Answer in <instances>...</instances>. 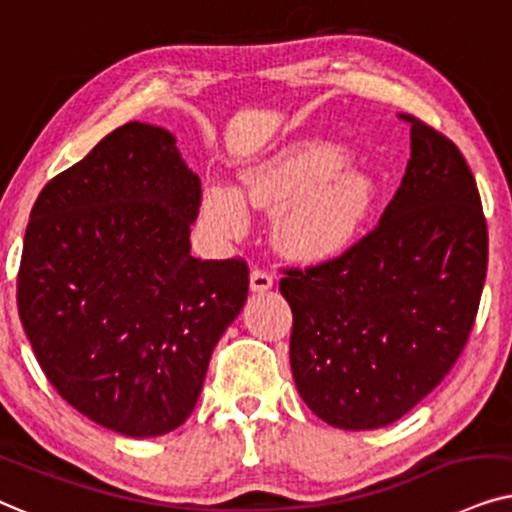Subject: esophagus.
<instances>
[{
    "mask_svg": "<svg viewBox=\"0 0 512 512\" xmlns=\"http://www.w3.org/2000/svg\"><path fill=\"white\" fill-rule=\"evenodd\" d=\"M274 285V274L267 269H252L250 274V290L252 292H264Z\"/></svg>",
    "mask_w": 512,
    "mask_h": 512,
    "instance_id": "1",
    "label": "esophagus"
}]
</instances>
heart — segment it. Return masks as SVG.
Listing matches in <instances>:
<instances>
[{"label":"heart","mask_w":512,"mask_h":512,"mask_svg":"<svg viewBox=\"0 0 512 512\" xmlns=\"http://www.w3.org/2000/svg\"><path fill=\"white\" fill-rule=\"evenodd\" d=\"M342 166V152L325 142H302L257 163L243 175L250 203L280 208L276 238L295 260L318 262L335 257L356 238L372 208L370 180ZM203 215L224 236L241 234L245 203L236 189L210 187Z\"/></svg>","instance_id":"1"}]
</instances>
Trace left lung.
Wrapping results in <instances>:
<instances>
[{
    "instance_id": "8db88e82",
    "label": "left lung",
    "mask_w": 512,
    "mask_h": 512,
    "mask_svg": "<svg viewBox=\"0 0 512 512\" xmlns=\"http://www.w3.org/2000/svg\"><path fill=\"white\" fill-rule=\"evenodd\" d=\"M398 117L412 126V154L377 227L281 278L297 391L344 431L393 424L445 379L487 276V222L466 159L421 119Z\"/></svg>"
}]
</instances>
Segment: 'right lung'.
I'll return each mask as SVG.
<instances>
[{
  "mask_svg": "<svg viewBox=\"0 0 512 512\" xmlns=\"http://www.w3.org/2000/svg\"><path fill=\"white\" fill-rule=\"evenodd\" d=\"M201 180L173 133L119 126L34 201L18 313L74 410L128 438L192 414L210 356L248 299V264L192 257Z\"/></svg>",
  "mask_w": 512,
  "mask_h": 512,
  "instance_id": "right-lung-1",
  "label": "right lung"
}]
</instances>
